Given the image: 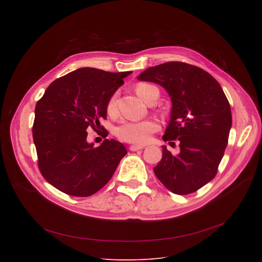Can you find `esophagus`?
<instances>
[{
	"label": "esophagus",
	"mask_w": 262,
	"mask_h": 262,
	"mask_svg": "<svg viewBox=\"0 0 262 262\" xmlns=\"http://www.w3.org/2000/svg\"><path fill=\"white\" fill-rule=\"evenodd\" d=\"M141 149H143V146H138V145L129 146V150L130 151H138V150H141Z\"/></svg>",
	"instance_id": "34e87169"
}]
</instances>
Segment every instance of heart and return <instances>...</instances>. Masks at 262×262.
I'll use <instances>...</instances> for the list:
<instances>
[{
	"instance_id": "heart-1",
	"label": "heart",
	"mask_w": 262,
	"mask_h": 262,
	"mask_svg": "<svg viewBox=\"0 0 262 262\" xmlns=\"http://www.w3.org/2000/svg\"><path fill=\"white\" fill-rule=\"evenodd\" d=\"M136 93L145 102L151 96L154 91L158 90L154 85L147 83H139L135 87ZM106 113L113 115L116 111V95H112L106 102ZM159 126L154 120L143 121H121L114 129V135L120 141L132 143L136 145L146 144L154 133L158 130Z\"/></svg>"
}]
</instances>
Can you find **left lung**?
I'll list each match as a JSON object with an SVG mask.
<instances>
[{"mask_svg": "<svg viewBox=\"0 0 262 262\" xmlns=\"http://www.w3.org/2000/svg\"><path fill=\"white\" fill-rule=\"evenodd\" d=\"M138 79L161 85L172 100L163 140H178L180 152L174 157L163 146L155 174L174 194L198 191L214 178L228 144L232 116L225 93L207 71L177 61L149 67Z\"/></svg>", "mask_w": 262, "mask_h": 262, "instance_id": "8db88e82", "label": "left lung"}]
</instances>
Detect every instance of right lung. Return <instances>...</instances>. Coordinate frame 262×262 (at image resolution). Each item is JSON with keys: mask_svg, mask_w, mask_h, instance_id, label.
<instances>
[{"mask_svg": "<svg viewBox=\"0 0 262 262\" xmlns=\"http://www.w3.org/2000/svg\"><path fill=\"white\" fill-rule=\"evenodd\" d=\"M132 73L84 67L55 80L35 106L33 140L38 167L46 180L76 197L95 194L108 182L127 154L124 145L105 139L98 146L87 142L90 128L106 119V102Z\"/></svg>", "mask_w": 262, "mask_h": 262, "instance_id": "right-lung-1", "label": "right lung"}]
</instances>
